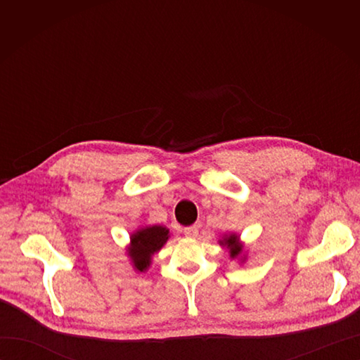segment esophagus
Instances as JSON below:
<instances>
[{
	"label": "esophagus",
	"mask_w": 360,
	"mask_h": 360,
	"mask_svg": "<svg viewBox=\"0 0 360 360\" xmlns=\"http://www.w3.org/2000/svg\"><path fill=\"white\" fill-rule=\"evenodd\" d=\"M184 235L187 238H198V227L196 226H188L184 229Z\"/></svg>",
	"instance_id": "1"
}]
</instances>
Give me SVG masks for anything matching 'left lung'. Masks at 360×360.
Masks as SVG:
<instances>
[{
	"mask_svg": "<svg viewBox=\"0 0 360 360\" xmlns=\"http://www.w3.org/2000/svg\"><path fill=\"white\" fill-rule=\"evenodd\" d=\"M219 246L227 250L231 259H238V262H246V252H244V243L240 240V235L236 233H224L223 238L218 240Z\"/></svg>",
	"mask_w": 360,
	"mask_h": 360,
	"instance_id": "left-lung-1",
	"label": "left lung"
}]
</instances>
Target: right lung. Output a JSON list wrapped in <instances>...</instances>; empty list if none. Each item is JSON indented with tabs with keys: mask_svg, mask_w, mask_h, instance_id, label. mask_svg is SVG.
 I'll list each match as a JSON object with an SVG mask.
<instances>
[{
	"mask_svg": "<svg viewBox=\"0 0 360 360\" xmlns=\"http://www.w3.org/2000/svg\"><path fill=\"white\" fill-rule=\"evenodd\" d=\"M168 238H170V231L160 224L141 226L131 232L127 255L133 269L137 274L147 272L151 266L153 257L165 246Z\"/></svg>",
	"mask_w": 360,
	"mask_h": 360,
	"instance_id": "add662e5",
	"label": "right lung"
}]
</instances>
